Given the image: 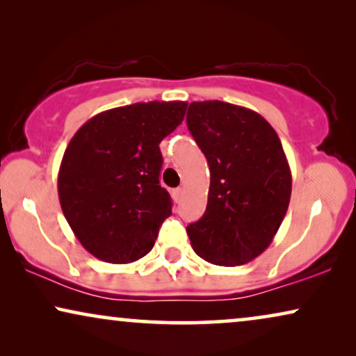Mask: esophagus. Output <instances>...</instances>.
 Here are the masks:
<instances>
[{
	"label": "esophagus",
	"instance_id": "obj_1",
	"mask_svg": "<svg viewBox=\"0 0 356 356\" xmlns=\"http://www.w3.org/2000/svg\"><path fill=\"white\" fill-rule=\"evenodd\" d=\"M172 196H173V201H175V202H179V201H181V197H183V189H181V188L173 189Z\"/></svg>",
	"mask_w": 356,
	"mask_h": 356
}]
</instances>
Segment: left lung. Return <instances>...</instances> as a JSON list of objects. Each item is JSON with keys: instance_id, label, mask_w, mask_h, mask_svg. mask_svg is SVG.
<instances>
[{"instance_id": "obj_1", "label": "left lung", "mask_w": 356, "mask_h": 356, "mask_svg": "<svg viewBox=\"0 0 356 356\" xmlns=\"http://www.w3.org/2000/svg\"><path fill=\"white\" fill-rule=\"evenodd\" d=\"M186 123L211 170L206 212L186 227L193 250L211 264H246L269 248L290 204L279 136L259 113L220 100L189 104Z\"/></svg>"}]
</instances>
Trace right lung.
Instances as JSON below:
<instances>
[{"instance_id":"add662e5","label":"right lung","mask_w":356,"mask_h":356,"mask_svg":"<svg viewBox=\"0 0 356 356\" xmlns=\"http://www.w3.org/2000/svg\"><path fill=\"white\" fill-rule=\"evenodd\" d=\"M186 102L118 106L86 121L63 155L58 196L71 230L97 259L129 264L154 248L172 216L160 186L159 144L181 124Z\"/></svg>"}]
</instances>
